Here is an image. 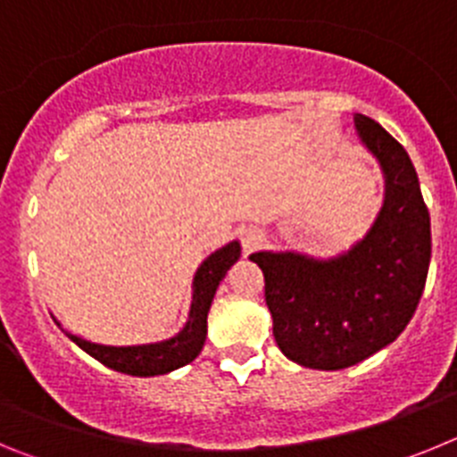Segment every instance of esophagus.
Returning <instances> with one entry per match:
<instances>
[{
  "mask_svg": "<svg viewBox=\"0 0 457 457\" xmlns=\"http://www.w3.org/2000/svg\"><path fill=\"white\" fill-rule=\"evenodd\" d=\"M261 240H263V233L258 231L256 226H247V228H242V247H245V252H252V249H256L258 245H261Z\"/></svg>",
  "mask_w": 457,
  "mask_h": 457,
  "instance_id": "1",
  "label": "esophagus"
}]
</instances>
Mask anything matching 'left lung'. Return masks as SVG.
<instances>
[{
	"mask_svg": "<svg viewBox=\"0 0 457 457\" xmlns=\"http://www.w3.org/2000/svg\"><path fill=\"white\" fill-rule=\"evenodd\" d=\"M359 139L385 173V204L370 231L348 252L313 258L256 252L278 350L295 364L338 370L359 364L401 337L426 288L430 215L405 148L364 114Z\"/></svg>",
	"mask_w": 457,
	"mask_h": 457,
	"instance_id": "1",
	"label": "left lung"
}]
</instances>
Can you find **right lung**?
Masks as SVG:
<instances>
[{"label": "right lung", "mask_w": 457, "mask_h": 457, "mask_svg": "<svg viewBox=\"0 0 457 457\" xmlns=\"http://www.w3.org/2000/svg\"><path fill=\"white\" fill-rule=\"evenodd\" d=\"M237 258H240V242L237 240L228 242L226 247L217 249L215 253L205 258L194 274L189 320L185 322V327L176 337L167 338V341L144 343V345H103V343H91L82 337H75L66 329L63 332L72 343H78L84 353L98 359L100 364H104L107 369L119 370V373L137 375V378L171 373V370L180 369V366L199 357L205 343V334H208V311L217 293V286Z\"/></svg>", "instance_id": "add662e5"}]
</instances>
